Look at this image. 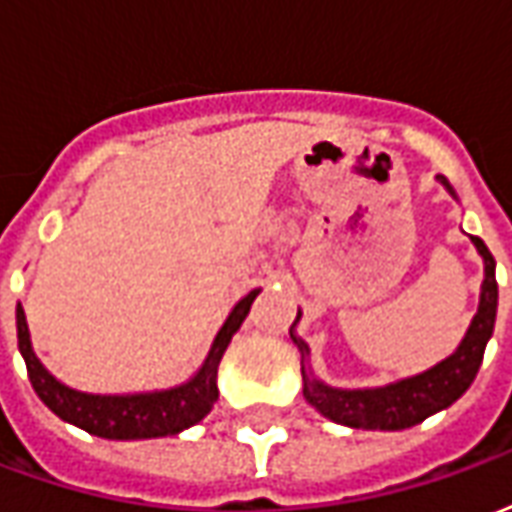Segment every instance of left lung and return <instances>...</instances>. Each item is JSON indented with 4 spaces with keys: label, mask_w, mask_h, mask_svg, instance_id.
Wrapping results in <instances>:
<instances>
[{
    "label": "left lung",
    "mask_w": 512,
    "mask_h": 512,
    "mask_svg": "<svg viewBox=\"0 0 512 512\" xmlns=\"http://www.w3.org/2000/svg\"><path fill=\"white\" fill-rule=\"evenodd\" d=\"M439 180L450 189L447 180ZM472 241L485 260L483 293H480V307H477L472 326H469V332H466L455 354L447 356L444 362L430 367L425 373L406 378V381H397V384L378 386V389H332V386L321 384L318 378H312V373L304 365L307 345L290 332L293 343L301 348V376H304V397H307V403H312L323 417L334 419L340 425L365 430L411 428V425L428 419L430 414H436L441 408L452 406L472 386L477 370L483 365L485 345H488L491 334H494L496 301H499L494 255L488 252L483 238L472 235Z\"/></svg>",
    "instance_id": "1"
}]
</instances>
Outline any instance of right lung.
Masks as SVG:
<instances>
[{
  "mask_svg": "<svg viewBox=\"0 0 512 512\" xmlns=\"http://www.w3.org/2000/svg\"><path fill=\"white\" fill-rule=\"evenodd\" d=\"M260 290H252L249 296L238 301L230 312V318L216 334L211 345V354L200 367V373L164 392H147V395H87L76 392L60 384L51 376L46 367L40 365L38 356L32 354L29 343L27 315L16 307V326H18V351L27 362V376L32 381V389L46 406L65 422H71L76 428L87 430L101 439H156V436H175L180 430L197 425L213 403L219 400V386H216V373L222 362L227 345L238 332V326L249 315V307Z\"/></svg>",
  "mask_w": 512,
  "mask_h": 512,
  "instance_id": "1",
  "label": "right lung"
}]
</instances>
